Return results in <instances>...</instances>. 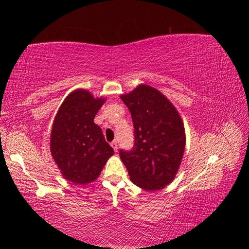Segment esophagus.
<instances>
[{
    "label": "esophagus",
    "instance_id": "esophagus-1",
    "mask_svg": "<svg viewBox=\"0 0 249 249\" xmlns=\"http://www.w3.org/2000/svg\"><path fill=\"white\" fill-rule=\"evenodd\" d=\"M111 146L113 147L114 152H118V142H116V141H112V142H111Z\"/></svg>",
    "mask_w": 249,
    "mask_h": 249
}]
</instances>
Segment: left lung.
Listing matches in <instances>:
<instances>
[{"label": "left lung", "instance_id": "left-lung-1", "mask_svg": "<svg viewBox=\"0 0 249 249\" xmlns=\"http://www.w3.org/2000/svg\"><path fill=\"white\" fill-rule=\"evenodd\" d=\"M121 99L130 111L134 146L120 150L131 182L145 190H158L172 182L181 165L185 130L173 105L156 89L140 84Z\"/></svg>", "mask_w": 249, "mask_h": 249}]
</instances>
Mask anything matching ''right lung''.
<instances>
[{
	"label": "right lung",
	"instance_id": "add662e5",
	"mask_svg": "<svg viewBox=\"0 0 249 249\" xmlns=\"http://www.w3.org/2000/svg\"><path fill=\"white\" fill-rule=\"evenodd\" d=\"M105 99L77 89L57 111L51 131V154L67 181L88 184L95 181L108 158L114 154L94 118Z\"/></svg>",
	"mask_w": 249,
	"mask_h": 249
}]
</instances>
